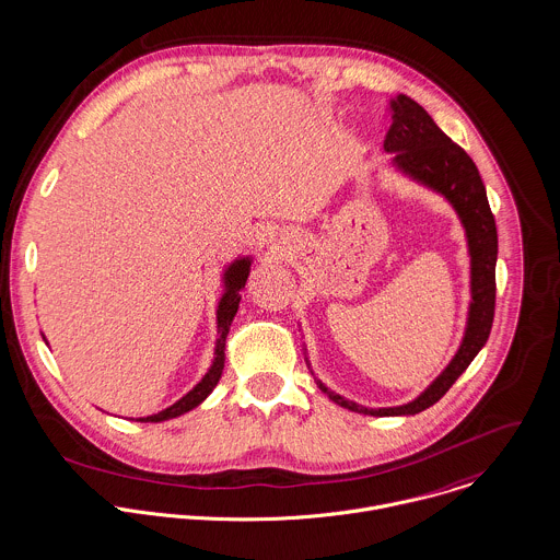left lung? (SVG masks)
Returning a JSON list of instances; mask_svg holds the SVG:
<instances>
[{
  "mask_svg": "<svg viewBox=\"0 0 560 560\" xmlns=\"http://www.w3.org/2000/svg\"><path fill=\"white\" fill-rule=\"evenodd\" d=\"M392 114L389 131L385 133V151H394V164L409 173L413 179L435 188L458 212L467 231L471 255V305L463 343L450 361L442 376L413 402L394 409H365L343 400L329 392L323 383L320 389L339 407L365 416H413L433 407L454 381L467 370L478 350L491 334L495 312V259H498V231L491 214L485 184L471 158L447 138L420 104L407 95L389 100Z\"/></svg>",
  "mask_w": 560,
  "mask_h": 560,
  "instance_id": "obj_1",
  "label": "left lung"
}]
</instances>
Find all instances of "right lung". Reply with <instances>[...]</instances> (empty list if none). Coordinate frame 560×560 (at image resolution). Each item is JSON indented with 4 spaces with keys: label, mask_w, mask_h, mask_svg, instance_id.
Here are the masks:
<instances>
[{
    "label": "right lung",
    "mask_w": 560,
    "mask_h": 560,
    "mask_svg": "<svg viewBox=\"0 0 560 560\" xmlns=\"http://www.w3.org/2000/svg\"><path fill=\"white\" fill-rule=\"evenodd\" d=\"M248 266L250 261L248 259H237L235 264L229 266V270L224 272V285H226V292L221 299V305H219V341H217V357H214V363L210 368V372L203 376V381L192 389L188 392L182 400H177L173 407L155 413V416H149V418H140V422H164V420H171V418H177L190 409H195L197 405H201L210 394L212 389L217 387L221 374H223L224 368V339L229 334V327L233 323V316L237 312V305H240V290L244 288L246 283V277H248Z\"/></svg>",
    "instance_id": "1"
}]
</instances>
